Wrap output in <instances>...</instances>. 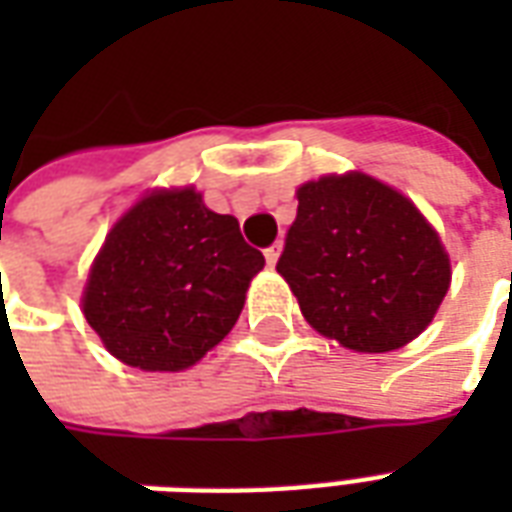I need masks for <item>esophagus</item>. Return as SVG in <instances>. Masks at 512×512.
<instances>
[{"mask_svg":"<svg viewBox=\"0 0 512 512\" xmlns=\"http://www.w3.org/2000/svg\"><path fill=\"white\" fill-rule=\"evenodd\" d=\"M279 252H282V244H279V241H277V244H271V246H268V249H266V260H268V266H274V263H277V260H279Z\"/></svg>","mask_w":512,"mask_h":512,"instance_id":"1","label":"esophagus"}]
</instances>
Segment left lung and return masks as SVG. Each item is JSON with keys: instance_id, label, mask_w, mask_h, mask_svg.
I'll list each match as a JSON object with an SVG mask.
<instances>
[{"instance_id": "8db88e82", "label": "left lung", "mask_w": 512, "mask_h": 512, "mask_svg": "<svg viewBox=\"0 0 512 512\" xmlns=\"http://www.w3.org/2000/svg\"><path fill=\"white\" fill-rule=\"evenodd\" d=\"M277 271L304 318L351 351L414 340L450 288V260L414 202L362 172L299 189Z\"/></svg>"}]
</instances>
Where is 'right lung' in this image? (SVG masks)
Masks as SVG:
<instances>
[{
    "mask_svg": "<svg viewBox=\"0 0 512 512\" xmlns=\"http://www.w3.org/2000/svg\"><path fill=\"white\" fill-rule=\"evenodd\" d=\"M266 257L194 189L156 191L112 227L84 290V318L139 370H186L222 343Z\"/></svg>",
    "mask_w": 512,
    "mask_h": 512,
    "instance_id": "obj_1",
    "label": "right lung"
}]
</instances>
